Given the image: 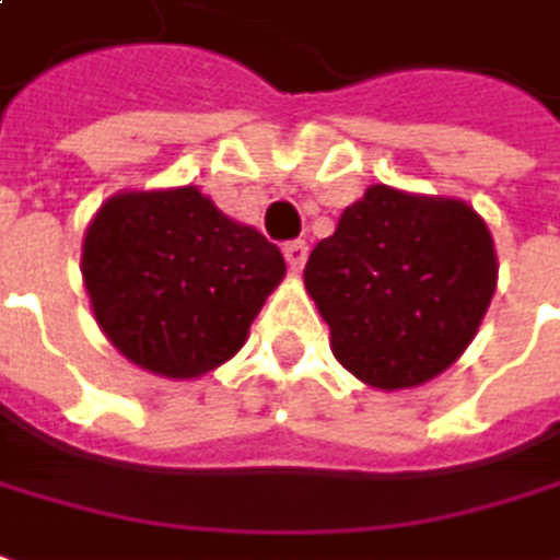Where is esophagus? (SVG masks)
Masks as SVG:
<instances>
[{
	"label": "esophagus",
	"mask_w": 560,
	"mask_h": 560,
	"mask_svg": "<svg viewBox=\"0 0 560 560\" xmlns=\"http://www.w3.org/2000/svg\"><path fill=\"white\" fill-rule=\"evenodd\" d=\"M281 250H284V260H288V266H291L294 272H300L303 264H306V254H310L306 242H300V238H296V242H288Z\"/></svg>",
	"instance_id": "obj_1"
}]
</instances>
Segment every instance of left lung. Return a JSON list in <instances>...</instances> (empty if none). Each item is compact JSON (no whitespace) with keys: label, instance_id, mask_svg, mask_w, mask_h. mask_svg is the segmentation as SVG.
<instances>
[{"label":"left lung","instance_id":"obj_1","mask_svg":"<svg viewBox=\"0 0 560 560\" xmlns=\"http://www.w3.org/2000/svg\"><path fill=\"white\" fill-rule=\"evenodd\" d=\"M303 279L346 371L376 389H408L471 343L497 288V254L466 201L376 184L312 248Z\"/></svg>","mask_w":560,"mask_h":560}]
</instances>
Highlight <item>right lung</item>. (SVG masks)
Wrapping results in <instances>:
<instances>
[{
	"label": "right lung",
	"mask_w": 560,
	"mask_h": 560,
	"mask_svg": "<svg viewBox=\"0 0 560 560\" xmlns=\"http://www.w3.org/2000/svg\"><path fill=\"white\" fill-rule=\"evenodd\" d=\"M82 276L97 325L125 359L189 380L242 349L284 257L184 186L106 201L82 245Z\"/></svg>",
	"instance_id": "obj_1"
}]
</instances>
